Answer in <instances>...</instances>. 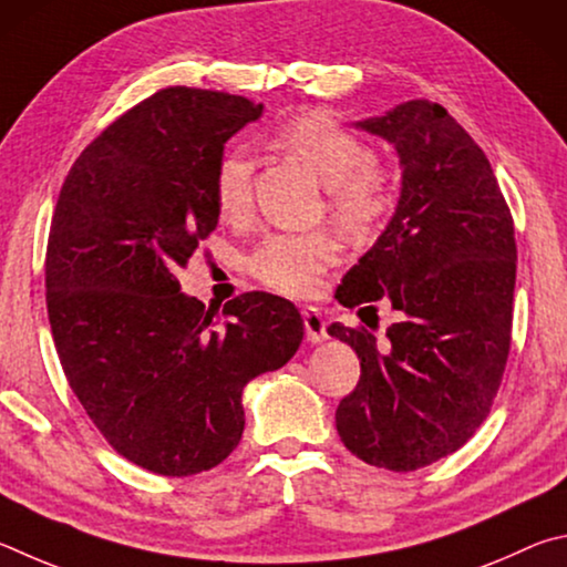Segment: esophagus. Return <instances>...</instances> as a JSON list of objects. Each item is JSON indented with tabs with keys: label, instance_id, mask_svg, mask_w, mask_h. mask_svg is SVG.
<instances>
[{
	"label": "esophagus",
	"instance_id": "obj_1",
	"mask_svg": "<svg viewBox=\"0 0 567 567\" xmlns=\"http://www.w3.org/2000/svg\"><path fill=\"white\" fill-rule=\"evenodd\" d=\"M303 329H306V339L311 343H321L329 339V333H326V321L323 316L319 313V309H303Z\"/></svg>",
	"mask_w": 567,
	"mask_h": 567
}]
</instances>
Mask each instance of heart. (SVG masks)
I'll return each instance as SVG.
<instances>
[{"label": "heart", "instance_id": "b5f03b06", "mask_svg": "<svg viewBox=\"0 0 567 567\" xmlns=\"http://www.w3.org/2000/svg\"><path fill=\"white\" fill-rule=\"evenodd\" d=\"M276 144L301 162L329 188V208L353 234L371 231L393 208L389 174L373 162L371 146L331 116L311 112L291 118L276 132ZM254 162L244 146L226 148L214 172V198L228 218L246 214L251 204ZM339 246L326 231L276 234L256 248L248 268L284 296L303 299L321 286V274L336 261Z\"/></svg>", "mask_w": 567, "mask_h": 567}]
</instances>
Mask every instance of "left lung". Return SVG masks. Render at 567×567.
<instances>
[{"mask_svg": "<svg viewBox=\"0 0 567 567\" xmlns=\"http://www.w3.org/2000/svg\"><path fill=\"white\" fill-rule=\"evenodd\" d=\"M353 126L395 148L401 196L336 299L361 311L385 301L399 319L381 343L329 326L361 361L336 429L375 468L419 471L458 451L498 393L518 258L513 216L483 148L441 104L413 99Z\"/></svg>", "mask_w": 567, "mask_h": 567, "instance_id": "obj_1", "label": "left lung"}]
</instances>
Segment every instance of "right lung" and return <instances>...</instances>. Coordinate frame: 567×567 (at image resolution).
<instances>
[{"label": "right lung", "instance_id": "1", "mask_svg": "<svg viewBox=\"0 0 567 567\" xmlns=\"http://www.w3.org/2000/svg\"><path fill=\"white\" fill-rule=\"evenodd\" d=\"M261 114L244 96L162 89L99 134L59 192L47 246L59 361L104 439L158 475L228 458L246 383L289 363L303 339L281 296H236L218 323L176 281L218 224L226 142Z\"/></svg>", "mask_w": 567, "mask_h": 567}]
</instances>
